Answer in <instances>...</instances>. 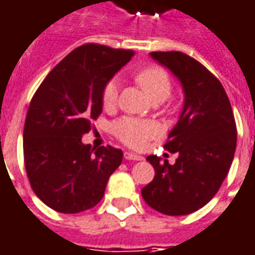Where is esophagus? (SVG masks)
I'll list each match as a JSON object with an SVG mask.
<instances>
[{
	"instance_id": "34e87169",
	"label": "esophagus",
	"mask_w": 255,
	"mask_h": 255,
	"mask_svg": "<svg viewBox=\"0 0 255 255\" xmlns=\"http://www.w3.org/2000/svg\"><path fill=\"white\" fill-rule=\"evenodd\" d=\"M124 158L126 160H135V161H138V160H143V156L132 152H124Z\"/></svg>"
}]
</instances>
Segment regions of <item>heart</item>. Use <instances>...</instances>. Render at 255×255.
Listing matches in <instances>:
<instances>
[{
    "mask_svg": "<svg viewBox=\"0 0 255 255\" xmlns=\"http://www.w3.org/2000/svg\"><path fill=\"white\" fill-rule=\"evenodd\" d=\"M136 83L146 91V94L154 102H161L171 94V78L168 73L160 66H149L135 74ZM119 81L116 78L109 80L102 90V105L105 109L115 108L119 99ZM112 131L124 145L140 149L150 139L157 138L161 127L154 120L138 119V117H122L112 126Z\"/></svg>",
    "mask_w": 255,
    "mask_h": 255,
    "instance_id": "b5f03b06",
    "label": "heart"
}]
</instances>
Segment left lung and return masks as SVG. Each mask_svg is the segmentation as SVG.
I'll return each instance as SVG.
<instances>
[{"mask_svg":"<svg viewBox=\"0 0 255 255\" xmlns=\"http://www.w3.org/2000/svg\"><path fill=\"white\" fill-rule=\"evenodd\" d=\"M150 56L179 78L185 105L164 145L177 153L175 164L147 156L156 174L142 197L161 214L186 215L206 206L228 175L236 149V123L220 80L200 62L178 51Z\"/></svg>","mask_w":255,"mask_h":255,"instance_id":"obj_1","label":"left lung"}]
</instances>
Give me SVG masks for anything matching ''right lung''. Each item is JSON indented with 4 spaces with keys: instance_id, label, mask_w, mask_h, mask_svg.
Wrapping results in <instances>:
<instances>
[{
    "instance_id": "obj_1",
    "label": "right lung",
    "mask_w": 255,
    "mask_h": 255,
    "mask_svg": "<svg viewBox=\"0 0 255 255\" xmlns=\"http://www.w3.org/2000/svg\"><path fill=\"white\" fill-rule=\"evenodd\" d=\"M133 53L84 44L48 73L31 98L23 129L24 168L31 189L55 211L95 207L122 164L120 149L83 145L81 136L102 113L105 84Z\"/></svg>"
}]
</instances>
